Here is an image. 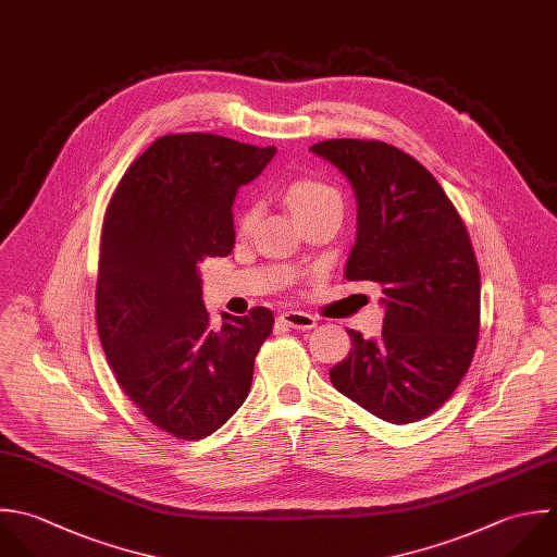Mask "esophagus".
<instances>
[{
	"label": "esophagus",
	"mask_w": 557,
	"mask_h": 557,
	"mask_svg": "<svg viewBox=\"0 0 557 557\" xmlns=\"http://www.w3.org/2000/svg\"><path fill=\"white\" fill-rule=\"evenodd\" d=\"M280 321L293 330H312L317 325V319L308 312H299V310H290L280 314Z\"/></svg>",
	"instance_id": "1"
}]
</instances>
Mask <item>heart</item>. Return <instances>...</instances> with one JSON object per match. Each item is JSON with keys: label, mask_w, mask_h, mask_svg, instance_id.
I'll list each match as a JSON object with an SVG mask.
<instances>
[{"label": "heart", "mask_w": 557, "mask_h": 557, "mask_svg": "<svg viewBox=\"0 0 557 557\" xmlns=\"http://www.w3.org/2000/svg\"><path fill=\"white\" fill-rule=\"evenodd\" d=\"M284 197H286V203L295 212L297 219H304L306 214H310V212H314L323 206L341 203L338 190L334 186H330L327 182L317 180V177H299V180L290 182ZM256 216H258V206L256 203L245 206L236 216L238 234H247L253 227Z\"/></svg>", "instance_id": "heart-1"}]
</instances>
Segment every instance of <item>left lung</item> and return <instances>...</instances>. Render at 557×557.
Masks as SVG:
<instances>
[{
	"label": "left lung",
	"instance_id": "obj_1",
	"mask_svg": "<svg viewBox=\"0 0 557 557\" xmlns=\"http://www.w3.org/2000/svg\"><path fill=\"white\" fill-rule=\"evenodd\" d=\"M336 164L358 199L347 280L382 286L384 330H349V356L330 369L338 393L395 425L436 412L465 380L480 338V267L471 236L436 177L382 140L310 147Z\"/></svg>",
	"mask_w": 557,
	"mask_h": 557
}]
</instances>
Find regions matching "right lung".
I'll use <instances>...</instances> for the list:
<instances>
[{
	"label": "right lung",
	"instance_id": "add662e5",
	"mask_svg": "<svg viewBox=\"0 0 557 557\" xmlns=\"http://www.w3.org/2000/svg\"><path fill=\"white\" fill-rule=\"evenodd\" d=\"M275 156L216 134H166L125 171L106 208L95 314L121 391L180 441L216 432L247 399L273 332L264 306L210 327L199 264L234 249L232 201Z\"/></svg>",
	"mask_w": 557,
	"mask_h": 557
}]
</instances>
